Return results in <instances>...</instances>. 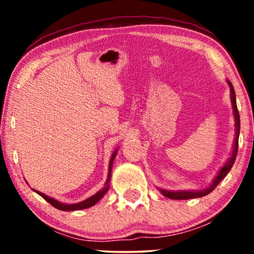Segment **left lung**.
<instances>
[{"instance_id":"8db88e82","label":"left lung","mask_w":254,"mask_h":254,"mask_svg":"<svg viewBox=\"0 0 254 254\" xmlns=\"http://www.w3.org/2000/svg\"><path fill=\"white\" fill-rule=\"evenodd\" d=\"M227 84L230 86L231 91V102H232V107H233V113L235 118V140H234V145H233V151H232V156L229 158V160L226 161L224 166L222 167L221 170L218 171L216 177L214 178L212 185L208 188L201 189V190H179V191H170V190H165V189H159L163 196L168 197L170 199H190V198H197V197H203L208 195L209 192H212L218 184L221 183V180L225 177V176L230 173L232 167H233L236 154H238V148H239V135H240V114L238 111V106H236V98H235V92L234 87L230 80H226Z\"/></svg>"}]
</instances>
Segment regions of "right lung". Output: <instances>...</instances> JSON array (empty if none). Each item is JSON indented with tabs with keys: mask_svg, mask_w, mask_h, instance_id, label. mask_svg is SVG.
<instances>
[{
	"mask_svg": "<svg viewBox=\"0 0 254 254\" xmlns=\"http://www.w3.org/2000/svg\"><path fill=\"white\" fill-rule=\"evenodd\" d=\"M117 152H118V150H115L113 154H112V157H111L110 165H109V175H107V179H106V183L104 185V187H103L100 191H97L95 195H93L92 197H89V198L85 199L84 201H80V203H76V204H64V203H60V201L56 200L54 198H51V197H49V196L45 195L44 192L38 191V190H36V189H33V190L36 191L37 194H39L42 197V198H45L49 204L53 205L54 207H56L57 209H60V210H65V212H67V210H68V212H70V210H79V209H85V208L92 207V206L95 205L98 200L103 198V196H104L107 192V190H109V188H110L109 183L111 180L112 166H113V161H114L115 156H117Z\"/></svg>",
	"mask_w": 254,
	"mask_h": 254,
	"instance_id": "right-lung-1",
	"label": "right lung"
}]
</instances>
